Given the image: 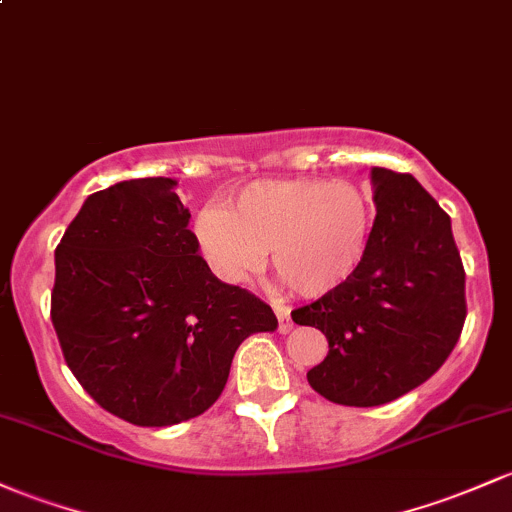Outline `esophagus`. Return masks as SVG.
<instances>
[{
    "mask_svg": "<svg viewBox=\"0 0 512 512\" xmlns=\"http://www.w3.org/2000/svg\"><path fill=\"white\" fill-rule=\"evenodd\" d=\"M274 313L279 318V333H289L291 330V308L284 306V303H274Z\"/></svg>",
    "mask_w": 512,
    "mask_h": 512,
    "instance_id": "34e87169",
    "label": "esophagus"
}]
</instances>
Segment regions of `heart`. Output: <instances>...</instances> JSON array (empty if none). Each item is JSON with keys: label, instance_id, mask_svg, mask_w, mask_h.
<instances>
[{"label": "heart", "instance_id": "obj_1", "mask_svg": "<svg viewBox=\"0 0 512 512\" xmlns=\"http://www.w3.org/2000/svg\"><path fill=\"white\" fill-rule=\"evenodd\" d=\"M374 233L369 194L350 182L257 179L233 209L206 204L194 218L201 260L221 282L240 284L272 252L277 277L306 299L338 291L367 260Z\"/></svg>", "mask_w": 512, "mask_h": 512}]
</instances>
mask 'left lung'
I'll return each instance as SVG.
<instances>
[{
	"label": "left lung",
	"instance_id": "1",
	"mask_svg": "<svg viewBox=\"0 0 512 512\" xmlns=\"http://www.w3.org/2000/svg\"><path fill=\"white\" fill-rule=\"evenodd\" d=\"M374 233L367 260L342 289L291 311L328 338L308 372L320 396L372 408L428 381L466 318L464 267L452 221L413 174L372 167Z\"/></svg>",
	"mask_w": 512,
	"mask_h": 512
}]
</instances>
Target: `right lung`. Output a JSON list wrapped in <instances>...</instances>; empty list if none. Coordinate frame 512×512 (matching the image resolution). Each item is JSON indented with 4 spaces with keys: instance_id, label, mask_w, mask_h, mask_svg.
Masks as SVG:
<instances>
[{
    "instance_id": "obj_1",
    "label": "right lung",
    "mask_w": 512,
    "mask_h": 512,
    "mask_svg": "<svg viewBox=\"0 0 512 512\" xmlns=\"http://www.w3.org/2000/svg\"><path fill=\"white\" fill-rule=\"evenodd\" d=\"M177 179L87 196L55 247L50 318L70 372L140 428L196 418L226 386L247 335L277 328L265 301L206 267Z\"/></svg>"
}]
</instances>
